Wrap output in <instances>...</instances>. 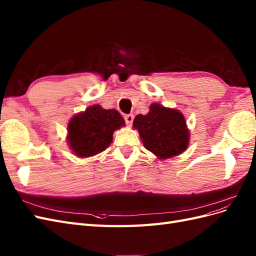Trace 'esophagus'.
Listing matches in <instances>:
<instances>
[{
  "instance_id": "1",
  "label": "esophagus",
  "mask_w": 256,
  "mask_h": 256,
  "mask_svg": "<svg viewBox=\"0 0 256 256\" xmlns=\"http://www.w3.org/2000/svg\"><path fill=\"white\" fill-rule=\"evenodd\" d=\"M134 118V116L132 114H127V115H125V122H126V124H127L128 126L132 125Z\"/></svg>"
}]
</instances>
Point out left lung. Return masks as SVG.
<instances>
[{
  "instance_id": "8db88e82",
  "label": "left lung",
  "mask_w": 256,
  "mask_h": 256,
  "mask_svg": "<svg viewBox=\"0 0 256 256\" xmlns=\"http://www.w3.org/2000/svg\"><path fill=\"white\" fill-rule=\"evenodd\" d=\"M132 126L145 148L159 160L176 157L189 146L190 130L180 110L152 104L148 113L136 116Z\"/></svg>"
}]
</instances>
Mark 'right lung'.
<instances>
[{
	"mask_svg": "<svg viewBox=\"0 0 256 256\" xmlns=\"http://www.w3.org/2000/svg\"><path fill=\"white\" fill-rule=\"evenodd\" d=\"M125 126V120L115 109L94 104L72 116L67 126L69 148L79 158H88L104 152L113 141L115 130Z\"/></svg>",
	"mask_w": 256,
	"mask_h": 256,
	"instance_id": "add662e5",
	"label": "right lung"
}]
</instances>
